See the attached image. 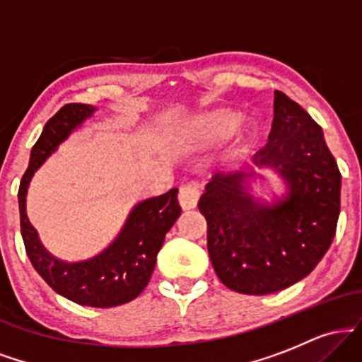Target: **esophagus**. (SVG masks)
<instances>
[{
  "mask_svg": "<svg viewBox=\"0 0 362 362\" xmlns=\"http://www.w3.org/2000/svg\"><path fill=\"white\" fill-rule=\"evenodd\" d=\"M199 197H201V192L195 185H184L178 192V202H180L182 209L190 211L197 206Z\"/></svg>",
  "mask_w": 362,
  "mask_h": 362,
  "instance_id": "1",
  "label": "esophagus"
}]
</instances>
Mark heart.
Wrapping results in <instances>:
<instances>
[{
  "label": "heart",
  "mask_w": 362,
  "mask_h": 362,
  "mask_svg": "<svg viewBox=\"0 0 362 362\" xmlns=\"http://www.w3.org/2000/svg\"><path fill=\"white\" fill-rule=\"evenodd\" d=\"M235 122V115L228 114V112H214V114L206 115L202 119V126L207 129H223L230 127Z\"/></svg>",
  "instance_id": "heart-1"
}]
</instances>
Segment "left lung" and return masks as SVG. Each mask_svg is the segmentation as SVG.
I'll use <instances>...</instances> for the list:
<instances>
[{
  "mask_svg": "<svg viewBox=\"0 0 362 362\" xmlns=\"http://www.w3.org/2000/svg\"><path fill=\"white\" fill-rule=\"evenodd\" d=\"M253 165L276 170L288 192L262 202L245 189L252 170L221 172L206 185L199 211L219 281L262 296L301 281L323 259L337 230L340 172L322 127L282 91L274 97L269 143Z\"/></svg>",
  "mask_w": 362,
  "mask_h": 362,
  "instance_id": "1",
  "label": "left lung"
}]
</instances>
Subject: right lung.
Instances as JSON below:
<instances>
[{"label": "right lung", "mask_w": 362, "mask_h": 362, "mask_svg": "<svg viewBox=\"0 0 362 362\" xmlns=\"http://www.w3.org/2000/svg\"><path fill=\"white\" fill-rule=\"evenodd\" d=\"M95 110L85 103H68L47 120L20 182V230L32 265L57 294L83 306L112 308L138 298L148 286L165 235L180 216L178 189L136 204L117 238L105 250L78 262H64L45 250L25 213V197L34 173Z\"/></svg>", "instance_id": "right-lung-1"}]
</instances>
